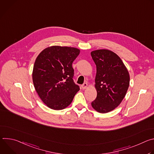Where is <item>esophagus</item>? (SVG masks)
Returning a JSON list of instances; mask_svg holds the SVG:
<instances>
[{"label": "esophagus", "instance_id": "esophagus-1", "mask_svg": "<svg viewBox=\"0 0 154 154\" xmlns=\"http://www.w3.org/2000/svg\"><path fill=\"white\" fill-rule=\"evenodd\" d=\"M87 86H88V84H87L86 83H84L81 86V87H82V88L83 90H85V89L86 88Z\"/></svg>", "mask_w": 154, "mask_h": 154}]
</instances>
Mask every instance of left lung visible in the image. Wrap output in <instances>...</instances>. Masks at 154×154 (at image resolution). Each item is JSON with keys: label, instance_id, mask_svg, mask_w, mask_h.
I'll return each mask as SVG.
<instances>
[{"label": "left lung", "instance_id": "left-lung-1", "mask_svg": "<svg viewBox=\"0 0 154 154\" xmlns=\"http://www.w3.org/2000/svg\"><path fill=\"white\" fill-rule=\"evenodd\" d=\"M91 55L96 65L97 91L91 105L97 112L106 113L113 110L124 98L129 86V74L120 57L111 51L96 50Z\"/></svg>", "mask_w": 154, "mask_h": 154}]
</instances>
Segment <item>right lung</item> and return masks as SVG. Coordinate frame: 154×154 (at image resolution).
Masks as SVG:
<instances>
[{
	"instance_id": "add662e5",
	"label": "right lung",
	"mask_w": 154,
	"mask_h": 154,
	"mask_svg": "<svg viewBox=\"0 0 154 154\" xmlns=\"http://www.w3.org/2000/svg\"><path fill=\"white\" fill-rule=\"evenodd\" d=\"M80 50L54 46L44 49L37 57L32 73L36 91L49 108L60 110L69 106L80 88L72 79V64Z\"/></svg>"
}]
</instances>
